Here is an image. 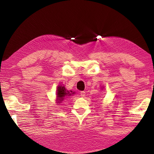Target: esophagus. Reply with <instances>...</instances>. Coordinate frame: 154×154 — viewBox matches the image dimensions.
I'll use <instances>...</instances> for the list:
<instances>
[{"mask_svg": "<svg viewBox=\"0 0 154 154\" xmlns=\"http://www.w3.org/2000/svg\"><path fill=\"white\" fill-rule=\"evenodd\" d=\"M81 97H85V91H81Z\"/></svg>", "mask_w": 154, "mask_h": 154, "instance_id": "obj_1", "label": "esophagus"}]
</instances>
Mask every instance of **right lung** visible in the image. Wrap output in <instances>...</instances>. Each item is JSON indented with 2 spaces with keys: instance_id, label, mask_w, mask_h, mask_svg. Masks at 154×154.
<instances>
[{
  "instance_id": "obj_1",
  "label": "right lung",
  "mask_w": 154,
  "mask_h": 154,
  "mask_svg": "<svg viewBox=\"0 0 154 154\" xmlns=\"http://www.w3.org/2000/svg\"><path fill=\"white\" fill-rule=\"evenodd\" d=\"M57 89V100L58 102L57 103H60L61 101L63 100L65 96H69L71 94L75 93L72 91H69L68 90L65 89V87L64 86L62 85H59Z\"/></svg>"
}]
</instances>
